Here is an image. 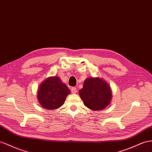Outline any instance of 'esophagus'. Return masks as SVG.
I'll return each instance as SVG.
<instances>
[{"instance_id": "esophagus-1", "label": "esophagus", "mask_w": 152, "mask_h": 152, "mask_svg": "<svg viewBox=\"0 0 152 152\" xmlns=\"http://www.w3.org/2000/svg\"><path fill=\"white\" fill-rule=\"evenodd\" d=\"M71 92L72 93V94H75V93H76V92H77L76 87H72L71 88Z\"/></svg>"}]
</instances>
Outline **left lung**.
Segmentation results:
<instances>
[{"instance_id": "8db88e82", "label": "left lung", "mask_w": 152, "mask_h": 152, "mask_svg": "<svg viewBox=\"0 0 152 152\" xmlns=\"http://www.w3.org/2000/svg\"><path fill=\"white\" fill-rule=\"evenodd\" d=\"M79 94L85 106L93 111L104 109L112 98L109 84L99 77H87L84 81L83 88L79 91Z\"/></svg>"}]
</instances>
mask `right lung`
<instances>
[{"mask_svg":"<svg viewBox=\"0 0 152 152\" xmlns=\"http://www.w3.org/2000/svg\"><path fill=\"white\" fill-rule=\"evenodd\" d=\"M71 91L58 76H50L39 86L37 98L47 110H54L63 105Z\"/></svg>","mask_w":152,"mask_h":152,"instance_id":"add662e5","label":"right lung"}]
</instances>
